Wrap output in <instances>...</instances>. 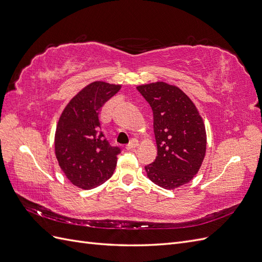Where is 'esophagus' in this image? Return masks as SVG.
<instances>
[{
  "label": "esophagus",
  "instance_id": "1",
  "mask_svg": "<svg viewBox=\"0 0 262 262\" xmlns=\"http://www.w3.org/2000/svg\"><path fill=\"white\" fill-rule=\"evenodd\" d=\"M139 146V141L137 139H133L130 143L125 146L126 149H134L136 147Z\"/></svg>",
  "mask_w": 262,
  "mask_h": 262
}]
</instances>
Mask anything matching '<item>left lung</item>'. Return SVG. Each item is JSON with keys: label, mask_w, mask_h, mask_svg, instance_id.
Returning a JSON list of instances; mask_svg holds the SVG:
<instances>
[{"label": "left lung", "mask_w": 262, "mask_h": 262, "mask_svg": "<svg viewBox=\"0 0 262 262\" xmlns=\"http://www.w3.org/2000/svg\"><path fill=\"white\" fill-rule=\"evenodd\" d=\"M152 107L156 160L147 166V177L164 189H175L192 180L207 150V133L193 101L179 87L156 82L137 87Z\"/></svg>", "instance_id": "1"}]
</instances>
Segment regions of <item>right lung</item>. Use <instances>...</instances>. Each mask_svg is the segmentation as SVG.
<instances>
[{"instance_id":"1","label":"right lung","mask_w":262,"mask_h":262,"mask_svg":"<svg viewBox=\"0 0 262 262\" xmlns=\"http://www.w3.org/2000/svg\"><path fill=\"white\" fill-rule=\"evenodd\" d=\"M121 85L96 81L85 86L63 109L55 129L54 152L62 171L84 190L96 188L113 176L120 148L101 132L99 113Z\"/></svg>"}]
</instances>
